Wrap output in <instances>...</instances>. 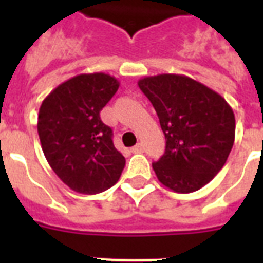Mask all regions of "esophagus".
<instances>
[{
    "instance_id": "1",
    "label": "esophagus",
    "mask_w": 263,
    "mask_h": 263,
    "mask_svg": "<svg viewBox=\"0 0 263 263\" xmlns=\"http://www.w3.org/2000/svg\"><path fill=\"white\" fill-rule=\"evenodd\" d=\"M131 151L134 152V154H141V152H143V146L141 145V143H138V145H135Z\"/></svg>"
}]
</instances>
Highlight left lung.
Masks as SVG:
<instances>
[{
	"instance_id": "8db88e82",
	"label": "left lung",
	"mask_w": 263,
	"mask_h": 263,
	"mask_svg": "<svg viewBox=\"0 0 263 263\" xmlns=\"http://www.w3.org/2000/svg\"><path fill=\"white\" fill-rule=\"evenodd\" d=\"M138 86L154 105L166 138L165 154L152 163L158 180L176 193L205 186L226 165L234 145L230 104L187 76H151Z\"/></svg>"
}]
</instances>
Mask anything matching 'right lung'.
<instances>
[{"mask_svg": "<svg viewBox=\"0 0 263 263\" xmlns=\"http://www.w3.org/2000/svg\"><path fill=\"white\" fill-rule=\"evenodd\" d=\"M118 87L120 81L105 73L74 76L56 87L39 108L37 134L45 158L77 193L108 190L125 166L112 142V129L100 118Z\"/></svg>", "mask_w": 263, "mask_h": 263, "instance_id": "obj_1", "label": "right lung"}]
</instances>
